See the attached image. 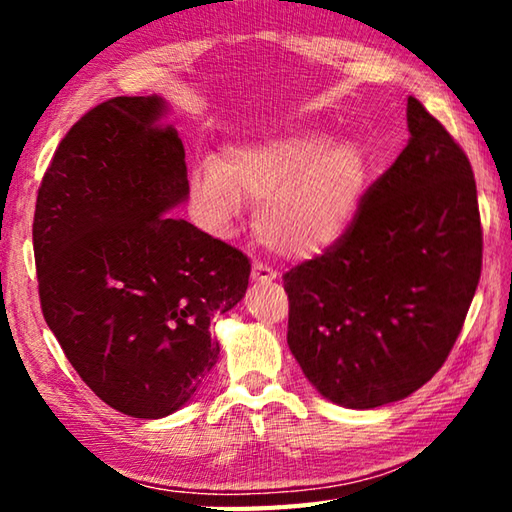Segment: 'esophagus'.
<instances>
[{
  "label": "esophagus",
  "instance_id": "esophagus-1",
  "mask_svg": "<svg viewBox=\"0 0 512 512\" xmlns=\"http://www.w3.org/2000/svg\"><path fill=\"white\" fill-rule=\"evenodd\" d=\"M250 277H253L255 282H273L275 277H277V273H275L273 268L268 266V264H264V262H259V259H255V262H253V271H250Z\"/></svg>",
  "mask_w": 512,
  "mask_h": 512
}]
</instances>
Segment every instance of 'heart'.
Masks as SVG:
<instances>
[{
  "label": "heart",
  "mask_w": 512,
  "mask_h": 512,
  "mask_svg": "<svg viewBox=\"0 0 512 512\" xmlns=\"http://www.w3.org/2000/svg\"><path fill=\"white\" fill-rule=\"evenodd\" d=\"M368 160L352 140L323 131H291L235 146L192 173V194L212 230L225 232L244 198L257 203L255 230L284 257L318 253L354 221Z\"/></svg>",
  "instance_id": "b5f03b06"
}]
</instances>
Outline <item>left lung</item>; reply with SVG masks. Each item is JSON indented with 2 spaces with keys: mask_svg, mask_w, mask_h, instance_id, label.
Wrapping results in <instances>:
<instances>
[{
  "mask_svg": "<svg viewBox=\"0 0 512 512\" xmlns=\"http://www.w3.org/2000/svg\"><path fill=\"white\" fill-rule=\"evenodd\" d=\"M409 144L345 235L284 273L287 343L316 391L348 409L404 400L436 375L481 277L483 230L465 151L422 103Z\"/></svg>",
  "mask_w": 512,
  "mask_h": 512,
  "instance_id": "left-lung-1",
  "label": "left lung"
}]
</instances>
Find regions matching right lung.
I'll list each match as a JSON object with an SVG mask.
<instances>
[{"instance_id": "obj_1", "label": "right lung", "mask_w": 512, "mask_h": 512, "mask_svg": "<svg viewBox=\"0 0 512 512\" xmlns=\"http://www.w3.org/2000/svg\"><path fill=\"white\" fill-rule=\"evenodd\" d=\"M160 97L94 106L60 140L33 216L42 314L112 409L164 418L219 359L216 314L244 298L241 250L164 216L189 194L183 142Z\"/></svg>"}]
</instances>
